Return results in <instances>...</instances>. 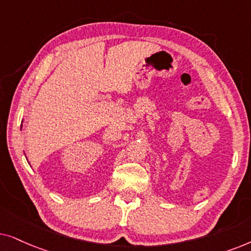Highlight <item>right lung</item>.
<instances>
[{
	"instance_id": "right-lung-1",
	"label": "right lung",
	"mask_w": 251,
	"mask_h": 251,
	"mask_svg": "<svg viewBox=\"0 0 251 251\" xmlns=\"http://www.w3.org/2000/svg\"><path fill=\"white\" fill-rule=\"evenodd\" d=\"M22 127H23V124H22V126H21V131H22Z\"/></svg>"
}]
</instances>
